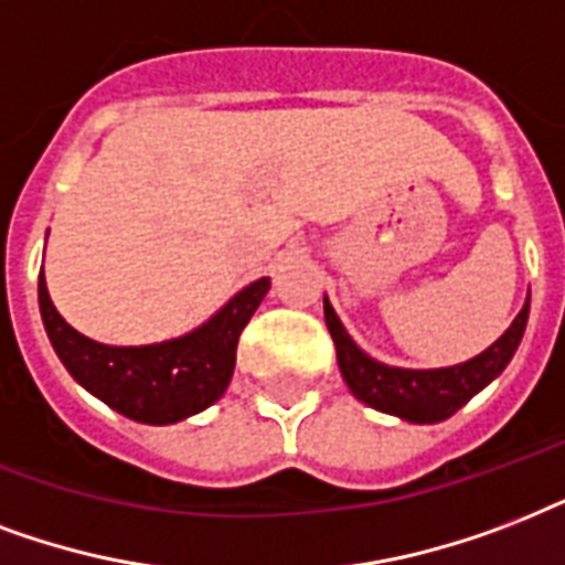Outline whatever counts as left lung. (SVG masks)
Segmentation results:
<instances>
[{
	"label": "left lung",
	"instance_id": "8db88e82",
	"mask_svg": "<svg viewBox=\"0 0 565 565\" xmlns=\"http://www.w3.org/2000/svg\"><path fill=\"white\" fill-rule=\"evenodd\" d=\"M527 312H531V297L524 300L522 312L515 315L513 323L507 327L498 342H492L487 351L460 362V365L397 369V365L377 362L362 351L351 339V332L344 330L330 300L323 297V318H327V330L335 342V360H339V371H342L353 397L369 404L371 409L397 415L401 422L409 424L445 422L460 406L469 404L480 388H487L513 360L524 327H527Z\"/></svg>",
	"mask_w": 565,
	"mask_h": 565
}]
</instances>
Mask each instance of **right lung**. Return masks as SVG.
<instances>
[{"instance_id": "add662e5", "label": "right lung", "mask_w": 565, "mask_h": 565, "mask_svg": "<svg viewBox=\"0 0 565 565\" xmlns=\"http://www.w3.org/2000/svg\"><path fill=\"white\" fill-rule=\"evenodd\" d=\"M50 235V233H46ZM270 288L262 277L230 297L196 330L156 344H103L73 330L38 279V303L52 348L70 377L115 413L141 424H177L221 401L235 371L238 335Z\"/></svg>"}]
</instances>
